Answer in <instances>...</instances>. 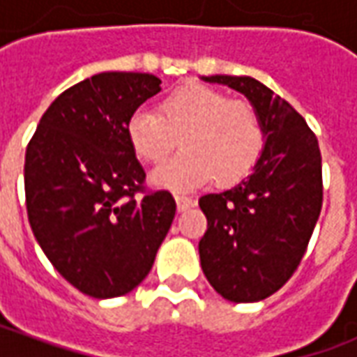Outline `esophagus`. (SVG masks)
Here are the masks:
<instances>
[{
    "mask_svg": "<svg viewBox=\"0 0 357 357\" xmlns=\"http://www.w3.org/2000/svg\"><path fill=\"white\" fill-rule=\"evenodd\" d=\"M176 202H178L179 212H185V210L193 208L195 204H197L193 197H185V195H176Z\"/></svg>",
    "mask_w": 357,
    "mask_h": 357,
    "instance_id": "1",
    "label": "esophagus"
}]
</instances>
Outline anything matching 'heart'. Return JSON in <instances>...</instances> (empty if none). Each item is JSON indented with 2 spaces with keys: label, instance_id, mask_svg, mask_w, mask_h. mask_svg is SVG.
Returning a JSON list of instances; mask_svg holds the SVG:
<instances>
[{
  "label": "heart",
  "instance_id": "heart-1",
  "mask_svg": "<svg viewBox=\"0 0 357 357\" xmlns=\"http://www.w3.org/2000/svg\"><path fill=\"white\" fill-rule=\"evenodd\" d=\"M126 135L149 164L162 162L181 139L185 151L151 176L155 185L170 191H191L212 178L218 185H235L255 170L266 149V128L255 105L201 84L166 95L160 114L135 110Z\"/></svg>",
  "mask_w": 357,
  "mask_h": 357
}]
</instances>
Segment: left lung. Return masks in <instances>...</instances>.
I'll return each instance as SVG.
<instances>
[{"label":"left lung","mask_w":357,"mask_h":357,"mask_svg":"<svg viewBox=\"0 0 357 357\" xmlns=\"http://www.w3.org/2000/svg\"><path fill=\"white\" fill-rule=\"evenodd\" d=\"M255 105L266 149L255 172L199 199L208 227L199 243L208 283L231 302H258L283 287L306 255L323 204L321 151L291 102L250 76H206Z\"/></svg>","instance_id":"left-lung-1"}]
</instances>
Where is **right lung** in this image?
I'll return each instance as SVG.
<instances>
[{
    "instance_id": "obj_1",
    "label": "right lung",
    "mask_w": 357,
    "mask_h": 357,
    "mask_svg": "<svg viewBox=\"0 0 357 357\" xmlns=\"http://www.w3.org/2000/svg\"><path fill=\"white\" fill-rule=\"evenodd\" d=\"M160 91L143 73H101L59 95L24 158L30 227L53 268L93 298L133 291L176 216L170 191H149L126 135Z\"/></svg>"
}]
</instances>
